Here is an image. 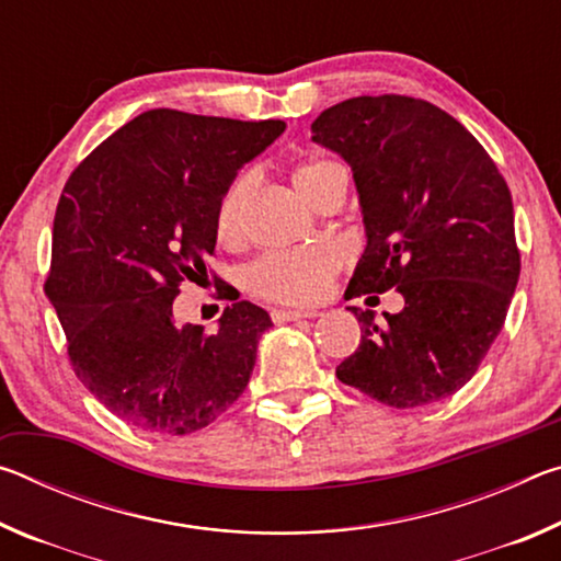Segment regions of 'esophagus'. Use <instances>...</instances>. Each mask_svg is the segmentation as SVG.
Segmentation results:
<instances>
[{
	"mask_svg": "<svg viewBox=\"0 0 561 561\" xmlns=\"http://www.w3.org/2000/svg\"><path fill=\"white\" fill-rule=\"evenodd\" d=\"M314 311H297V309H274L272 319L277 324H284V321H301V319H314Z\"/></svg>",
	"mask_w": 561,
	"mask_h": 561,
	"instance_id": "1",
	"label": "esophagus"
}]
</instances>
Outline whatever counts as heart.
Listing matches in <instances>:
<instances>
[{
  "instance_id": "b5f03b06",
  "label": "heart",
  "mask_w": 561,
  "mask_h": 561,
  "mask_svg": "<svg viewBox=\"0 0 561 561\" xmlns=\"http://www.w3.org/2000/svg\"><path fill=\"white\" fill-rule=\"evenodd\" d=\"M339 173H346V170L334 163V160H309V163L297 168L294 183H297L307 201L314 203L321 187ZM250 190V175L234 180L225 190L215 213V232L222 244H237L242 240V217ZM339 267V252L327 244L297 247V250L287 252H270L247 267L244 287L260 299L307 307V304H314L324 297Z\"/></svg>"
}]
</instances>
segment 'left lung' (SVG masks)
Here are the masks:
<instances>
[{"label":"left lung","mask_w":561,"mask_h":561,"mask_svg":"<svg viewBox=\"0 0 561 561\" xmlns=\"http://www.w3.org/2000/svg\"><path fill=\"white\" fill-rule=\"evenodd\" d=\"M311 140L351 165L364 215L346 299L388 289L405 299L381 324L348 307L360 344L336 366L339 381L391 408L443 401L478 371L519 279L505 178L462 123L393 93L327 108Z\"/></svg>","instance_id":"obj_1"}]
</instances>
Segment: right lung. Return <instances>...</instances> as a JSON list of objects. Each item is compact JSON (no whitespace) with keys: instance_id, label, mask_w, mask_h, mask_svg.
<instances>
[{"instance_id":"obj_1","label":"right lung","mask_w":561,"mask_h":561,"mask_svg":"<svg viewBox=\"0 0 561 561\" xmlns=\"http://www.w3.org/2000/svg\"><path fill=\"white\" fill-rule=\"evenodd\" d=\"M284 128L153 108L103 140L66 183L44 289L76 376L133 428L195 433L250 383L267 311L234 301L205 334L175 324L173 299L185 279L207 277L215 213L237 170Z\"/></svg>"}]
</instances>
